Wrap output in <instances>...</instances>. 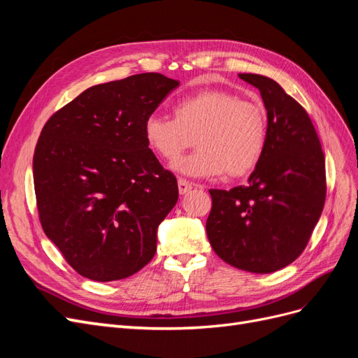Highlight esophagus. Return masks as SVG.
Returning <instances> with one entry per match:
<instances>
[{"instance_id":"1","label":"esophagus","mask_w":358,"mask_h":358,"mask_svg":"<svg viewBox=\"0 0 358 358\" xmlns=\"http://www.w3.org/2000/svg\"><path fill=\"white\" fill-rule=\"evenodd\" d=\"M178 187H179V192H180V194H187L188 191L192 189L194 183L189 182V180H187V179H182V178H180V179L178 180Z\"/></svg>"}]
</instances>
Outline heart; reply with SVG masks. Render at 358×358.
Listing matches in <instances>:
<instances>
[{
	"label": "heart",
	"instance_id": "heart-1",
	"mask_svg": "<svg viewBox=\"0 0 358 358\" xmlns=\"http://www.w3.org/2000/svg\"><path fill=\"white\" fill-rule=\"evenodd\" d=\"M146 145L166 162H176L196 142V154L178 169L189 176L241 179L252 173L267 143L263 104L227 90H203L173 104V117L150 115L143 125Z\"/></svg>",
	"mask_w": 358,
	"mask_h": 358
}]
</instances>
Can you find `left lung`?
I'll return each instance as SVG.
<instances>
[{
	"mask_svg": "<svg viewBox=\"0 0 358 358\" xmlns=\"http://www.w3.org/2000/svg\"><path fill=\"white\" fill-rule=\"evenodd\" d=\"M239 78L259 90L267 143L248 185L210 189L206 233L220 258L252 273L291 264L310 239L326 203V158L308 112L266 76Z\"/></svg>",
	"mask_w": 358,
	"mask_h": 358,
	"instance_id": "obj_1",
	"label": "left lung"
}]
</instances>
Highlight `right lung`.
Listing matches in <instances>:
<instances>
[{
  "label": "right lung",
  "mask_w": 358,
  "mask_h": 358,
  "mask_svg": "<svg viewBox=\"0 0 358 358\" xmlns=\"http://www.w3.org/2000/svg\"><path fill=\"white\" fill-rule=\"evenodd\" d=\"M178 86L159 73L95 85L43 127L32 159L38 218L79 275L109 282L154 258L179 191L143 125Z\"/></svg>",
  "instance_id": "add662e5"
}]
</instances>
